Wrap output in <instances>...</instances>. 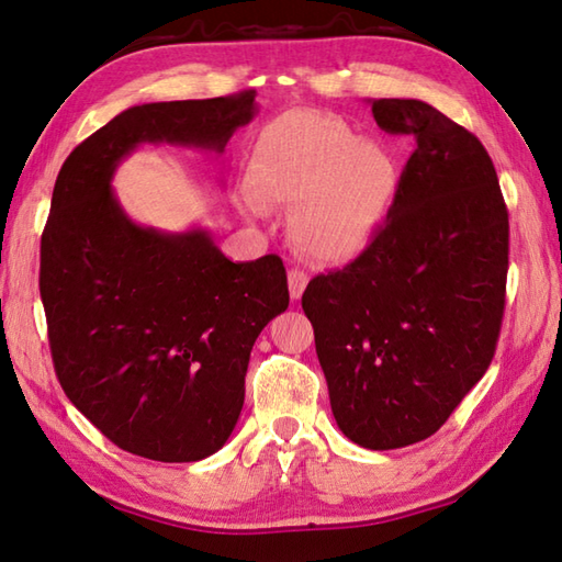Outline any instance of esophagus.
Instances as JSON below:
<instances>
[{
  "mask_svg": "<svg viewBox=\"0 0 562 562\" xmlns=\"http://www.w3.org/2000/svg\"><path fill=\"white\" fill-rule=\"evenodd\" d=\"M288 284H290L292 300H300V296H302L304 290H306V284H308V274H306L304 270H300V268H292V270L288 272Z\"/></svg>",
  "mask_w": 562,
  "mask_h": 562,
  "instance_id": "1",
  "label": "esophagus"
}]
</instances>
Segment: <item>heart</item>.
I'll use <instances>...</instances> for the list:
<instances>
[{"label":"heart","mask_w":562,"mask_h":562,"mask_svg":"<svg viewBox=\"0 0 562 562\" xmlns=\"http://www.w3.org/2000/svg\"><path fill=\"white\" fill-rule=\"evenodd\" d=\"M398 186L391 151L336 115L290 111L262 127L246 166L254 212L292 207L296 246L321 262H345L372 241Z\"/></svg>","instance_id":"obj_1"}]
</instances>
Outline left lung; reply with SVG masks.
I'll return each mask as SVG.
<instances>
[{
    "instance_id": "1",
    "label": "left lung",
    "mask_w": 562,
    "mask_h": 562,
    "mask_svg": "<svg viewBox=\"0 0 562 562\" xmlns=\"http://www.w3.org/2000/svg\"><path fill=\"white\" fill-rule=\"evenodd\" d=\"M415 149L372 244L308 282L302 308L342 435L423 441L491 367L505 316L509 212L481 139L415 99L372 103Z\"/></svg>"
}]
</instances>
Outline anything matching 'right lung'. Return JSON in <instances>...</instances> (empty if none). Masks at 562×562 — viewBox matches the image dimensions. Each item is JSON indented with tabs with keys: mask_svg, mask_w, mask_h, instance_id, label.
I'll return each instance as SVG.
<instances>
[{
	"mask_svg": "<svg viewBox=\"0 0 562 562\" xmlns=\"http://www.w3.org/2000/svg\"><path fill=\"white\" fill-rule=\"evenodd\" d=\"M256 91L145 103L115 115L65 159L41 238V300L59 386L137 457L200 461L241 415L258 333L290 304L280 256L232 262L205 232L137 226L111 190L142 142L224 149Z\"/></svg>",
	"mask_w": 562,
	"mask_h": 562,
	"instance_id": "right-lung-1",
	"label": "right lung"
}]
</instances>
